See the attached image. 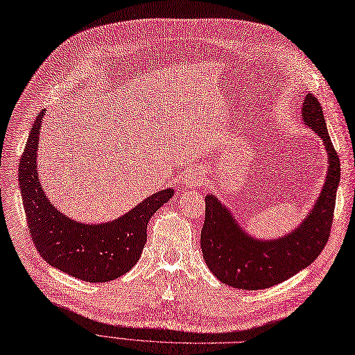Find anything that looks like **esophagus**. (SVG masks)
Segmentation results:
<instances>
[{"mask_svg":"<svg viewBox=\"0 0 355 355\" xmlns=\"http://www.w3.org/2000/svg\"><path fill=\"white\" fill-rule=\"evenodd\" d=\"M202 182H203V174L200 173V171L191 169L184 177V184L189 186V187L190 186H198V184L202 186Z\"/></svg>","mask_w":355,"mask_h":355,"instance_id":"obj_1","label":"esophagus"}]
</instances>
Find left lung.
Instances as JSON below:
<instances>
[{
	"label": "left lung",
	"instance_id": "obj_1",
	"mask_svg": "<svg viewBox=\"0 0 355 355\" xmlns=\"http://www.w3.org/2000/svg\"><path fill=\"white\" fill-rule=\"evenodd\" d=\"M301 118L323 140L329 166L316 203L294 231L273 240L253 239L214 194L205 198L203 259L215 277L232 288L256 291L284 282L311 265L329 240L340 178L339 157L327 133L320 102L311 94L304 98Z\"/></svg>",
	"mask_w": 355,
	"mask_h": 355
}]
</instances>
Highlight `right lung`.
<instances>
[{
  "label": "right lung",
  "instance_id": "1",
  "mask_svg": "<svg viewBox=\"0 0 355 355\" xmlns=\"http://www.w3.org/2000/svg\"><path fill=\"white\" fill-rule=\"evenodd\" d=\"M45 112H39L26 141L19 165V186L31 239L46 263L86 282L120 278L140 259L148 240V222L174 196L173 189L157 191L112 222L80 224L67 218L48 200L37 177L39 130Z\"/></svg>",
  "mask_w": 355,
  "mask_h": 355
}]
</instances>
